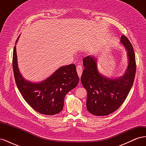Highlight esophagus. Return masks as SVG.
Wrapping results in <instances>:
<instances>
[{"mask_svg": "<svg viewBox=\"0 0 146 146\" xmlns=\"http://www.w3.org/2000/svg\"><path fill=\"white\" fill-rule=\"evenodd\" d=\"M76 70H77V72L78 74V76L79 77H81L82 74L83 72V68L81 65H78L76 68Z\"/></svg>", "mask_w": 146, "mask_h": 146, "instance_id": "1", "label": "esophagus"}]
</instances>
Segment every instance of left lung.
Instances as JSON below:
<instances>
[{"label":"left lung","mask_w":146,"mask_h":146,"mask_svg":"<svg viewBox=\"0 0 146 146\" xmlns=\"http://www.w3.org/2000/svg\"><path fill=\"white\" fill-rule=\"evenodd\" d=\"M121 42L127 51L129 64L125 74L116 78H109L100 74L96 58L91 55L83 58L85 69L81 82L87 91L88 111L96 116H107L115 111L125 100L133 86L136 74V60L133 47L125 36Z\"/></svg>","instance_id":"obj_1"}]
</instances>
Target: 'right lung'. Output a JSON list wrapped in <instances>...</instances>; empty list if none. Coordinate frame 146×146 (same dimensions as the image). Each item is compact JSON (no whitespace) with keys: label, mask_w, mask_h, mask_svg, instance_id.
Returning a JSON list of instances; mask_svg holds the SVG:
<instances>
[{"label":"right lung","mask_w":146,"mask_h":146,"mask_svg":"<svg viewBox=\"0 0 146 146\" xmlns=\"http://www.w3.org/2000/svg\"><path fill=\"white\" fill-rule=\"evenodd\" d=\"M13 69L17 87L24 100L35 111L45 115L60 113L63 108L65 96L76 88L79 82L74 64L61 66L41 82L26 80L17 65L16 46L13 50Z\"/></svg>","instance_id":"obj_1"}]
</instances>
